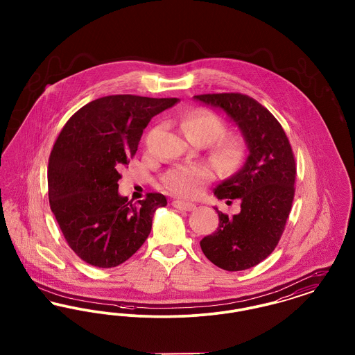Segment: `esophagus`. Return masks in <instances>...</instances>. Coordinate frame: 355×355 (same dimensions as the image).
<instances>
[{"instance_id":"1","label":"esophagus","mask_w":355,"mask_h":355,"mask_svg":"<svg viewBox=\"0 0 355 355\" xmlns=\"http://www.w3.org/2000/svg\"><path fill=\"white\" fill-rule=\"evenodd\" d=\"M175 209H180V210H185V211H191L196 209V205L194 203L184 202V201H180V200H175L171 203Z\"/></svg>"}]
</instances>
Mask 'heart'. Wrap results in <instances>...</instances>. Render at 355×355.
Segmentation results:
<instances>
[{"instance_id": "b5f03b06", "label": "heart", "mask_w": 355, "mask_h": 355, "mask_svg": "<svg viewBox=\"0 0 355 355\" xmlns=\"http://www.w3.org/2000/svg\"><path fill=\"white\" fill-rule=\"evenodd\" d=\"M181 128L193 142L206 145L218 137L211 153L223 169H234L241 162L245 153L243 139L236 135L220 137L226 130V125L216 113L207 109L191 110L181 121ZM214 177L216 171L207 164H182L170 168L162 175V184L170 193L178 197L194 198Z\"/></svg>"}]
</instances>
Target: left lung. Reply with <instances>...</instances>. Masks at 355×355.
Returning <instances> with one entry per match:
<instances>
[{
	"label": "left lung",
	"mask_w": 355,
	"mask_h": 355,
	"mask_svg": "<svg viewBox=\"0 0 355 355\" xmlns=\"http://www.w3.org/2000/svg\"><path fill=\"white\" fill-rule=\"evenodd\" d=\"M194 100L223 110L236 122L249 150L243 166L214 190L218 200H239L241 211L232 217L217 210V230L200 242L216 266L246 270L272 253L285 230L295 191L294 154L281 123L252 97L218 93Z\"/></svg>",
	"instance_id": "obj_1"
}]
</instances>
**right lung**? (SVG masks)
<instances>
[{
	"label": "right lung",
	"instance_id": "right-lung-1",
	"mask_svg": "<svg viewBox=\"0 0 355 355\" xmlns=\"http://www.w3.org/2000/svg\"><path fill=\"white\" fill-rule=\"evenodd\" d=\"M178 98L107 96L76 112L49 157L51 211L70 249L96 268H116L144 245L165 196L137 205L119 194V169L135 157L144 129Z\"/></svg>",
	"mask_w": 355,
	"mask_h": 355
}]
</instances>
